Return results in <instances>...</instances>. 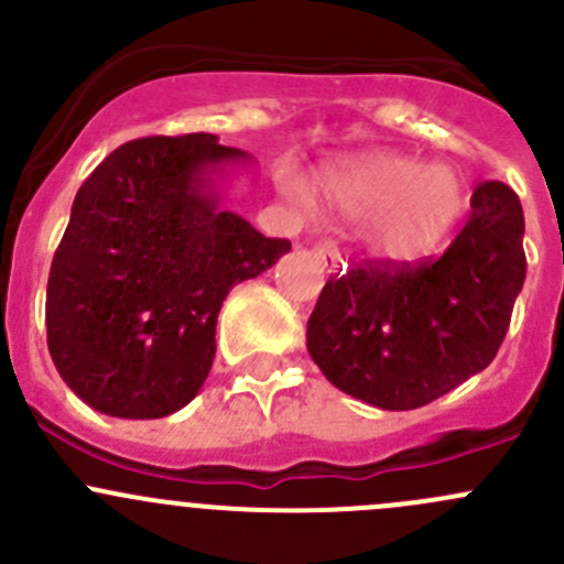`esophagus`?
<instances>
[{"instance_id":"34e87169","label":"esophagus","mask_w":564,"mask_h":564,"mask_svg":"<svg viewBox=\"0 0 564 564\" xmlns=\"http://www.w3.org/2000/svg\"><path fill=\"white\" fill-rule=\"evenodd\" d=\"M314 256L318 261H322L324 264V270L327 272H335L340 267V256H338V248L333 246V242L329 240H322L318 242V246L314 248Z\"/></svg>"}]
</instances>
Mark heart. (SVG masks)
Returning a JSON list of instances; mask_svg holds the SVG:
<instances>
[{
  "mask_svg": "<svg viewBox=\"0 0 564 564\" xmlns=\"http://www.w3.org/2000/svg\"><path fill=\"white\" fill-rule=\"evenodd\" d=\"M327 193L346 213L379 218L373 248L388 261L423 259L466 209V185L453 169L401 155H371L329 174Z\"/></svg>",
  "mask_w": 564,
  "mask_h": 564,
  "instance_id": "heart-1",
  "label": "heart"
}]
</instances>
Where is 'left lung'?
I'll return each instance as SVG.
<instances>
[{
    "label": "left lung",
    "instance_id": "1",
    "mask_svg": "<svg viewBox=\"0 0 564 564\" xmlns=\"http://www.w3.org/2000/svg\"><path fill=\"white\" fill-rule=\"evenodd\" d=\"M524 209L505 182L471 193L445 256L329 278L308 318V355L340 392L388 412L425 406L497 357L527 278Z\"/></svg>",
    "mask_w": 564,
    "mask_h": 564
}]
</instances>
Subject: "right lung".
<instances>
[{
    "label": "right lung",
    "instance_id": "right-lung-1",
    "mask_svg": "<svg viewBox=\"0 0 564 564\" xmlns=\"http://www.w3.org/2000/svg\"><path fill=\"white\" fill-rule=\"evenodd\" d=\"M246 169L253 158L213 133L152 135L117 147L78 187L45 329L56 371L87 406L166 417L207 382L226 294L292 250L226 209Z\"/></svg>",
    "mask_w": 564,
    "mask_h": 564
}]
</instances>
